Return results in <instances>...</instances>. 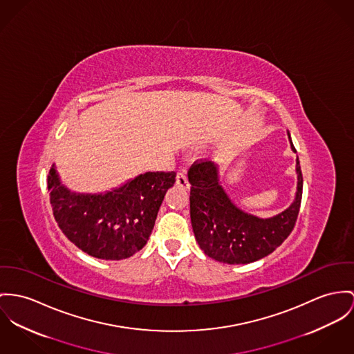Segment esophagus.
Wrapping results in <instances>:
<instances>
[{
    "instance_id": "1",
    "label": "esophagus",
    "mask_w": 354,
    "mask_h": 354,
    "mask_svg": "<svg viewBox=\"0 0 354 354\" xmlns=\"http://www.w3.org/2000/svg\"><path fill=\"white\" fill-rule=\"evenodd\" d=\"M176 185H178L179 187H185V189H189V187H190L189 180H187V176H186V174H185L183 171L178 172V175H176Z\"/></svg>"
}]
</instances>
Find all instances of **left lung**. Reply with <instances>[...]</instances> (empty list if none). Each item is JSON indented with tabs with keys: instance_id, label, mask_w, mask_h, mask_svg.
I'll return each mask as SVG.
<instances>
[{
	"instance_id": "8db88e82",
	"label": "left lung",
	"mask_w": 354,
	"mask_h": 354,
	"mask_svg": "<svg viewBox=\"0 0 354 354\" xmlns=\"http://www.w3.org/2000/svg\"><path fill=\"white\" fill-rule=\"evenodd\" d=\"M291 149L297 152L290 132ZM295 199L284 212L260 218L241 210L229 198L219 180V167L213 162L191 165L189 171L190 217L199 248L212 259L226 264L257 261L283 244L299 214L303 178L297 158Z\"/></svg>"
}]
</instances>
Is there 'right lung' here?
<instances>
[{
  "label": "right lung",
  "mask_w": 354,
  "mask_h": 354,
  "mask_svg": "<svg viewBox=\"0 0 354 354\" xmlns=\"http://www.w3.org/2000/svg\"><path fill=\"white\" fill-rule=\"evenodd\" d=\"M175 176L174 171L145 172L110 191L84 194L66 187L53 164L47 185L64 236L93 257L122 260L147 244Z\"/></svg>",
  "instance_id": "add662e5"
}]
</instances>
